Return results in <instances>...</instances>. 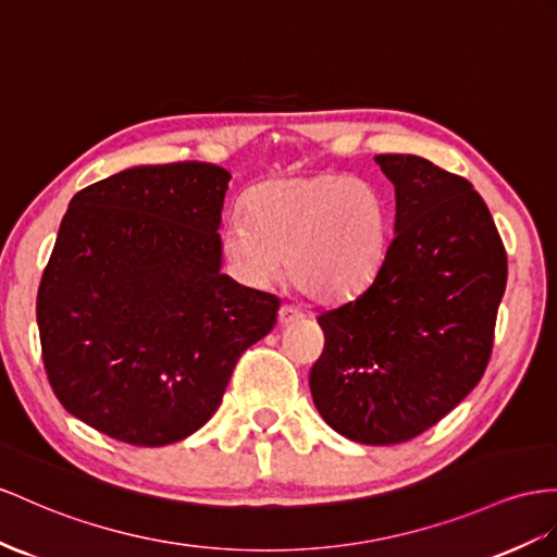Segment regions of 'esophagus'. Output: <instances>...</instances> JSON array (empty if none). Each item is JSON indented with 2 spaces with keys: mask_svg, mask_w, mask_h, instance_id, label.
I'll use <instances>...</instances> for the list:
<instances>
[{
  "mask_svg": "<svg viewBox=\"0 0 557 557\" xmlns=\"http://www.w3.org/2000/svg\"><path fill=\"white\" fill-rule=\"evenodd\" d=\"M277 320H280L282 326H287V324H294V322L301 320V312H298L294 306L284 304V306L280 308V312H277Z\"/></svg>",
  "mask_w": 557,
  "mask_h": 557,
  "instance_id": "esophagus-1",
  "label": "esophagus"
}]
</instances>
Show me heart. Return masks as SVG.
Wrapping results in <instances>:
<instances>
[{
  "label": "heart",
  "mask_w": 557,
  "mask_h": 557,
  "mask_svg": "<svg viewBox=\"0 0 557 557\" xmlns=\"http://www.w3.org/2000/svg\"><path fill=\"white\" fill-rule=\"evenodd\" d=\"M388 247V202L372 181L341 174L270 181L247 197V213L223 223L227 265L249 287L284 273L306 296L338 301L364 289Z\"/></svg>",
  "instance_id": "1"
}]
</instances>
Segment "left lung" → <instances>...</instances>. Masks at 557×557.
I'll return each mask as SVG.
<instances>
[{"label":"left lung","mask_w":557,"mask_h":557,"mask_svg":"<svg viewBox=\"0 0 557 557\" xmlns=\"http://www.w3.org/2000/svg\"><path fill=\"white\" fill-rule=\"evenodd\" d=\"M395 185V235L367 289L320 312L310 393L336 433L362 445L421 435L487 369L506 249L466 178L417 154H376Z\"/></svg>","instance_id":"obj_1"}]
</instances>
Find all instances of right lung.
<instances>
[{"mask_svg":"<svg viewBox=\"0 0 557 557\" xmlns=\"http://www.w3.org/2000/svg\"><path fill=\"white\" fill-rule=\"evenodd\" d=\"M231 174L134 166L70 202L37 294L41 358L75 419L136 447L193 435L277 322L273 294L221 273Z\"/></svg>","mask_w":557,"mask_h":557,"instance_id":"obj_1","label":"right lung"}]
</instances>
